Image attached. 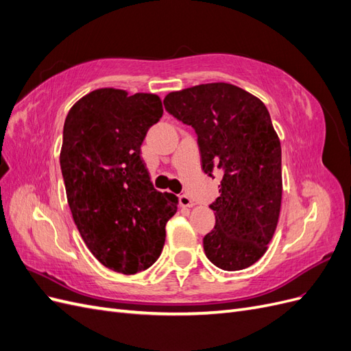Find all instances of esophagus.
I'll return each instance as SVG.
<instances>
[{
    "instance_id": "esophagus-1",
    "label": "esophagus",
    "mask_w": 351,
    "mask_h": 351,
    "mask_svg": "<svg viewBox=\"0 0 351 351\" xmlns=\"http://www.w3.org/2000/svg\"><path fill=\"white\" fill-rule=\"evenodd\" d=\"M178 199H180V205L184 206V208H192V206H195V202L192 200V197L187 196V195H180Z\"/></svg>"
}]
</instances>
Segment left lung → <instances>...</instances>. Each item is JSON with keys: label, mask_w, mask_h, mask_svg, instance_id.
I'll use <instances>...</instances> for the list:
<instances>
[{"label": "left lung", "mask_w": 351, "mask_h": 351, "mask_svg": "<svg viewBox=\"0 0 351 351\" xmlns=\"http://www.w3.org/2000/svg\"><path fill=\"white\" fill-rule=\"evenodd\" d=\"M164 105L196 130L205 174H221L206 258L224 271L249 268L267 252L281 209V143L267 107L224 82L169 92Z\"/></svg>", "instance_id": "left-lung-1"}]
</instances>
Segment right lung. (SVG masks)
<instances>
[{
    "mask_svg": "<svg viewBox=\"0 0 351 351\" xmlns=\"http://www.w3.org/2000/svg\"><path fill=\"white\" fill-rule=\"evenodd\" d=\"M155 93L102 88L70 108L60 164L80 236L104 267L133 275L155 263L178 197L154 189L141 146L162 117Z\"/></svg>",
    "mask_w": 351,
    "mask_h": 351,
    "instance_id": "add662e5",
    "label": "right lung"
}]
</instances>
